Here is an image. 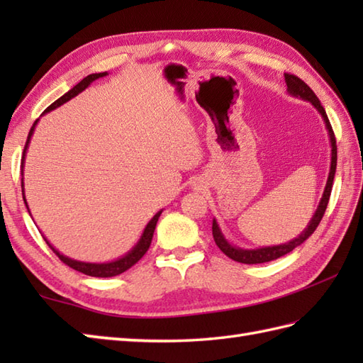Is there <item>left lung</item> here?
I'll use <instances>...</instances> for the list:
<instances>
[{"label": "left lung", "mask_w": 363, "mask_h": 363, "mask_svg": "<svg viewBox=\"0 0 363 363\" xmlns=\"http://www.w3.org/2000/svg\"><path fill=\"white\" fill-rule=\"evenodd\" d=\"M284 78H285V84H287L289 94L291 96L304 99V101H309L315 107V109L320 112L321 118L325 120V126L328 129V135H329V142H330V169H329L328 182H326L325 191H323V196L320 199V204L317 207V211H315L312 220L309 221V225H307V228L296 238H293V240H290L287 243L274 245V246H262V248H257V250L238 248V246L229 243L226 240V237L223 235L217 220L213 218V221H212V234H213L215 243H217L218 248L223 252H225L229 259H233L235 262H240V264L252 265V264H264V262L276 260V259H279V257L285 256V254H289L290 251L295 250L296 246H299L301 243H304L307 238H309L315 233V229H317V226L320 225V221L323 218V215H325L328 203H329L330 190H333L335 168H337V143H335L334 130H333V126H330V123H329L325 107L321 106L320 99L317 98V95L313 94V90L309 86H307L304 81H301L298 76L284 73Z\"/></svg>", "instance_id": "8db88e82"}]
</instances>
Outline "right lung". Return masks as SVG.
<instances>
[{
	"instance_id": "right-lung-1",
	"label": "right lung",
	"mask_w": 363,
	"mask_h": 363,
	"mask_svg": "<svg viewBox=\"0 0 363 363\" xmlns=\"http://www.w3.org/2000/svg\"><path fill=\"white\" fill-rule=\"evenodd\" d=\"M104 76H107V72L89 74L87 78H84L79 84H76V86H74L72 90H68L65 95H62L59 99H56V101H54L51 106L46 107L45 112H43L42 115L48 113V112H51V111H54V109H57L59 106H62L64 103L70 101L72 98H74L76 95H79L81 91L86 90L91 82L99 79V78H104ZM37 121H38V120L34 121V125H33V128H30L29 134H28V140H26V145H25V151H23V157H21V174H23V165H25V156H26L28 145H29V142H30V137H33V134H34V129H35ZM21 191H23V199H25V204H26V207H28L26 198H25V182H23V177H21ZM28 211H29V207H28ZM162 211H164V209H162ZM162 211H159V212H157L156 215H154V217L150 220L148 225H146V228L143 229L142 237L138 238V242L134 245L133 250L128 251L123 257H120V259H117V260H112V262H104V264H91V262H81V260H74V259H72V257H67V256H64L62 252H59L56 248H54V246H52L48 240H46L45 237H43V238H45V242L48 243L50 248H51L54 252H56V256H57L60 260H62L65 265H68L70 268L76 269V272H81V273H84V274L94 276V277H112V276H117V274L125 273L126 269H129L130 267L135 265L137 262L145 256V252L148 251L150 245H151L154 229H156L157 220H159V217H160Z\"/></svg>"
}]
</instances>
